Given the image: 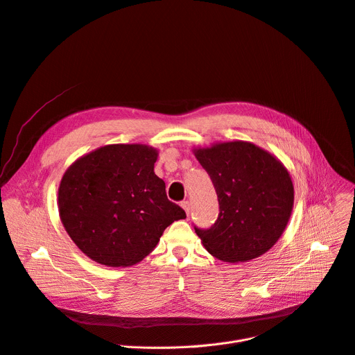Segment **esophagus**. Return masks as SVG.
Returning <instances> with one entry per match:
<instances>
[{"mask_svg": "<svg viewBox=\"0 0 355 355\" xmlns=\"http://www.w3.org/2000/svg\"><path fill=\"white\" fill-rule=\"evenodd\" d=\"M181 207L184 208L185 214H187V215H189V202H188V201H182V202H181Z\"/></svg>", "mask_w": 355, "mask_h": 355, "instance_id": "obj_1", "label": "esophagus"}]
</instances>
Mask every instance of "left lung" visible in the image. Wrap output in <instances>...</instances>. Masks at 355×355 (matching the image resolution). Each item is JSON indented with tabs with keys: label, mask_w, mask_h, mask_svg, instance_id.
I'll return each instance as SVG.
<instances>
[{
	"label": "left lung",
	"mask_w": 355,
	"mask_h": 355,
	"mask_svg": "<svg viewBox=\"0 0 355 355\" xmlns=\"http://www.w3.org/2000/svg\"><path fill=\"white\" fill-rule=\"evenodd\" d=\"M192 151L209 174L219 201L214 227L196 228L204 248L230 263L266 253L284 232L295 202L293 181L282 161L243 140Z\"/></svg>",
	"instance_id": "8db88e82"
}]
</instances>
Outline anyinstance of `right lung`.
<instances>
[{"instance_id": "add662e5", "label": "right lung", "mask_w": 355, "mask_h": 355, "mask_svg": "<svg viewBox=\"0 0 355 355\" xmlns=\"http://www.w3.org/2000/svg\"><path fill=\"white\" fill-rule=\"evenodd\" d=\"M157 157L147 144H107L79 157L63 174L59 216L92 261L133 266L154 250L168 225L187 218L154 173Z\"/></svg>"}]
</instances>
